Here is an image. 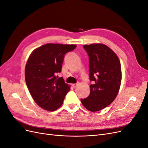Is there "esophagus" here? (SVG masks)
Returning a JSON list of instances; mask_svg holds the SVG:
<instances>
[{"instance_id": "obj_1", "label": "esophagus", "mask_w": 148, "mask_h": 148, "mask_svg": "<svg viewBox=\"0 0 148 148\" xmlns=\"http://www.w3.org/2000/svg\"><path fill=\"white\" fill-rule=\"evenodd\" d=\"M77 86H78V83H75V84H72V86H73L74 88H75Z\"/></svg>"}]
</instances>
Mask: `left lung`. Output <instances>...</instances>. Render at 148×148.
Returning a JSON list of instances; mask_svg holds the SVG:
<instances>
[{
  "instance_id": "left-lung-1",
  "label": "left lung",
  "mask_w": 148,
  "mask_h": 148,
  "mask_svg": "<svg viewBox=\"0 0 148 148\" xmlns=\"http://www.w3.org/2000/svg\"><path fill=\"white\" fill-rule=\"evenodd\" d=\"M89 57L90 94L81 99L84 107L89 111L104 109L117 96L122 80L120 62L117 55L102 44L84 45Z\"/></svg>"
}]
</instances>
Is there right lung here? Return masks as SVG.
<instances>
[{
    "label": "right lung",
    "instance_id": "right-lung-1",
    "mask_svg": "<svg viewBox=\"0 0 148 148\" xmlns=\"http://www.w3.org/2000/svg\"><path fill=\"white\" fill-rule=\"evenodd\" d=\"M73 44H46L32 52L26 64V86L41 108L54 111L63 104L70 87L58 73L62 71L65 56L76 48Z\"/></svg>",
    "mask_w": 148,
    "mask_h": 148
}]
</instances>
